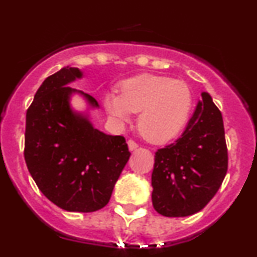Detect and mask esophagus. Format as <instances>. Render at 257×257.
I'll return each instance as SVG.
<instances>
[{
  "mask_svg": "<svg viewBox=\"0 0 257 257\" xmlns=\"http://www.w3.org/2000/svg\"><path fill=\"white\" fill-rule=\"evenodd\" d=\"M128 147H129V150H131V151H135V150H137L139 147V145L137 143H135V141L129 140L128 141Z\"/></svg>",
  "mask_w": 257,
  "mask_h": 257,
  "instance_id": "obj_1",
  "label": "esophagus"
}]
</instances>
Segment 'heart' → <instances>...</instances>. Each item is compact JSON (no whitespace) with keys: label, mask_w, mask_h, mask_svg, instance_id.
<instances>
[{"label":"heart","mask_w":257,"mask_h":257,"mask_svg":"<svg viewBox=\"0 0 257 257\" xmlns=\"http://www.w3.org/2000/svg\"><path fill=\"white\" fill-rule=\"evenodd\" d=\"M107 113L126 123L132 112L139 113L138 128L153 144H164L184 131L192 110V94L187 84L163 76L143 75L126 79L120 95L108 91L104 98Z\"/></svg>","instance_id":"b5f03b06"}]
</instances>
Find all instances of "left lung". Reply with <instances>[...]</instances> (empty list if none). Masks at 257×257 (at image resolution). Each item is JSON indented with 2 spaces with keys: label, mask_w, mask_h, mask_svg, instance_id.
<instances>
[{
  "label": "left lung",
  "mask_w": 257,
  "mask_h": 257,
  "mask_svg": "<svg viewBox=\"0 0 257 257\" xmlns=\"http://www.w3.org/2000/svg\"><path fill=\"white\" fill-rule=\"evenodd\" d=\"M228 167L222 114L203 91L185 132L159 149L152 172V204L163 216H190L216 194Z\"/></svg>",
  "instance_id": "obj_1"
}]
</instances>
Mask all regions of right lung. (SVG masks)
I'll list each match as a JSON object with an SVG mask.
<instances>
[{
	"mask_svg": "<svg viewBox=\"0 0 257 257\" xmlns=\"http://www.w3.org/2000/svg\"><path fill=\"white\" fill-rule=\"evenodd\" d=\"M83 77L66 66L43 81L26 112V166L40 191L66 211L93 213L107 204L114 184L131 157L125 139L94 128L87 112L75 111L78 94L89 108L93 96L69 87Z\"/></svg>",
	"mask_w": 257,
	"mask_h": 257,
	"instance_id": "add662e5",
	"label": "right lung"
}]
</instances>
